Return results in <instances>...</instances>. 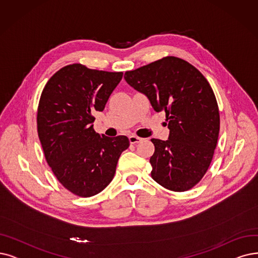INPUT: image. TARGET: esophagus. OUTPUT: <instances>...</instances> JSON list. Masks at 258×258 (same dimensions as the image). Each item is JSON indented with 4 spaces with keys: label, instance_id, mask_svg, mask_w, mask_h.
Wrapping results in <instances>:
<instances>
[{
    "label": "esophagus",
    "instance_id": "34e87169",
    "mask_svg": "<svg viewBox=\"0 0 258 258\" xmlns=\"http://www.w3.org/2000/svg\"><path fill=\"white\" fill-rule=\"evenodd\" d=\"M141 141H142V139L139 138V137H137V136H130V137H129V142H130V144H138V143H140Z\"/></svg>",
    "mask_w": 258,
    "mask_h": 258
}]
</instances>
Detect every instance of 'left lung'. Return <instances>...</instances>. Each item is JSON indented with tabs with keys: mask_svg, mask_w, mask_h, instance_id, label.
Listing matches in <instances>:
<instances>
[{
	"mask_svg": "<svg viewBox=\"0 0 258 258\" xmlns=\"http://www.w3.org/2000/svg\"><path fill=\"white\" fill-rule=\"evenodd\" d=\"M125 79L154 110L166 113L168 140L151 139L152 179L172 191L192 188L208 171L219 136V109L209 81L173 56L127 71Z\"/></svg>",
	"mask_w": 258,
	"mask_h": 258,
	"instance_id": "8db88e82",
	"label": "left lung"
}]
</instances>
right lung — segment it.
Masks as SVG:
<instances>
[{
    "instance_id": "1",
    "label": "right lung",
    "mask_w": 258,
    "mask_h": 258,
    "mask_svg": "<svg viewBox=\"0 0 258 258\" xmlns=\"http://www.w3.org/2000/svg\"><path fill=\"white\" fill-rule=\"evenodd\" d=\"M122 72L69 64L49 78L41 93L37 129L45 160L57 180L79 197H92L112 181L130 143L95 132L96 111L105 109Z\"/></svg>"
}]
</instances>
